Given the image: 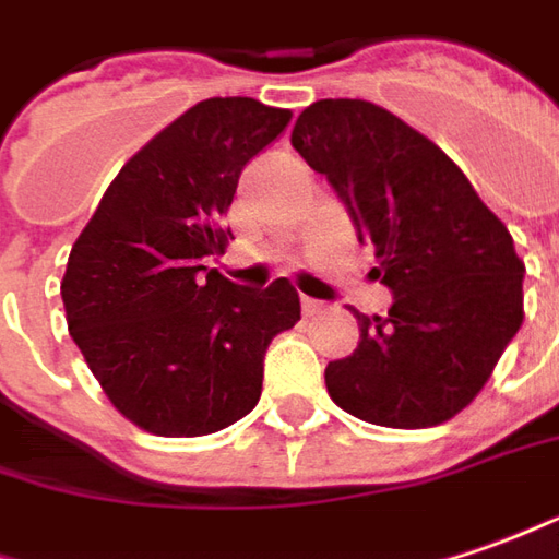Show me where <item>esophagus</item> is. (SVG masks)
<instances>
[{
    "instance_id": "obj_1",
    "label": "esophagus",
    "mask_w": 559,
    "mask_h": 559,
    "mask_svg": "<svg viewBox=\"0 0 559 559\" xmlns=\"http://www.w3.org/2000/svg\"><path fill=\"white\" fill-rule=\"evenodd\" d=\"M321 309H324V302H318V299H311V296H302V314H306V318L318 314Z\"/></svg>"
}]
</instances>
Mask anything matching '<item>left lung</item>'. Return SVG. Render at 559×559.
<instances>
[{"mask_svg":"<svg viewBox=\"0 0 559 559\" xmlns=\"http://www.w3.org/2000/svg\"><path fill=\"white\" fill-rule=\"evenodd\" d=\"M294 150L348 207L394 302L355 311L358 348L324 370L336 407L385 428H428L477 397L523 324V260L447 152L370 100H318Z\"/></svg>","mask_w":559,"mask_h":559,"instance_id":"obj_1","label":"left lung"}]
</instances>
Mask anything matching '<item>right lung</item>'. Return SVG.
<instances>
[{"mask_svg": "<svg viewBox=\"0 0 559 559\" xmlns=\"http://www.w3.org/2000/svg\"><path fill=\"white\" fill-rule=\"evenodd\" d=\"M290 109L211 97L186 109L109 183L70 250L67 328L124 419L201 438L257 407L263 358L299 321L287 278L241 287L204 265L226 250L223 214Z\"/></svg>", "mask_w": 559, "mask_h": 559, "instance_id": "1", "label": "right lung"}]
</instances>
